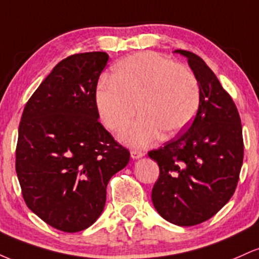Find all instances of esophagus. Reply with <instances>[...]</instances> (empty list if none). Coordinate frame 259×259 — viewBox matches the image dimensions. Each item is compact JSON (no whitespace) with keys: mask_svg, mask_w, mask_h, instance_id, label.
I'll return each instance as SVG.
<instances>
[{"mask_svg":"<svg viewBox=\"0 0 259 259\" xmlns=\"http://www.w3.org/2000/svg\"><path fill=\"white\" fill-rule=\"evenodd\" d=\"M130 154H132V158L139 159V158H141V157L145 156V152H142V151H138V150H132Z\"/></svg>","mask_w":259,"mask_h":259,"instance_id":"1","label":"esophagus"}]
</instances>
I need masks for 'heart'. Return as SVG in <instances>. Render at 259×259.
I'll list each match as a JSON object with an SVG mask.
<instances>
[{"label": "heart", "instance_id": "1", "mask_svg": "<svg viewBox=\"0 0 259 259\" xmlns=\"http://www.w3.org/2000/svg\"><path fill=\"white\" fill-rule=\"evenodd\" d=\"M96 107L107 129L120 132L136 114L141 117L120 135L121 141L145 147L159 136L183 132L198 111L201 88L189 67L154 52L127 56L114 65L111 80L96 91Z\"/></svg>", "mask_w": 259, "mask_h": 259}]
</instances>
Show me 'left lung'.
I'll return each instance as SVG.
<instances>
[{
  "label": "left lung",
  "instance_id": "left-lung-1",
  "mask_svg": "<svg viewBox=\"0 0 259 259\" xmlns=\"http://www.w3.org/2000/svg\"><path fill=\"white\" fill-rule=\"evenodd\" d=\"M185 56L198 79L201 101L189 127L148 152L158 163L153 206L165 221L192 227L212 218L234 195L243 160L242 125L230 95L195 53Z\"/></svg>",
  "mask_w": 259,
  "mask_h": 259
}]
</instances>
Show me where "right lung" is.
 I'll return each instance as SVG.
<instances>
[{
  "label": "right lung",
  "instance_id": "1",
  "mask_svg": "<svg viewBox=\"0 0 259 259\" xmlns=\"http://www.w3.org/2000/svg\"><path fill=\"white\" fill-rule=\"evenodd\" d=\"M106 52L61 61L26 102L18 130L16 171L26 206L51 227L78 233L94 224L106 189L130 152L99 121L96 88Z\"/></svg>",
  "mask_w": 259,
  "mask_h": 259
}]
</instances>
